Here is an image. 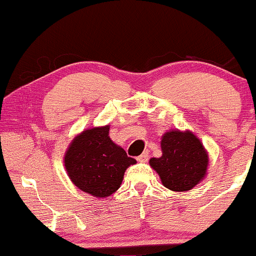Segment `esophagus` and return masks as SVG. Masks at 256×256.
<instances>
[{
    "label": "esophagus",
    "instance_id": "obj_1",
    "mask_svg": "<svg viewBox=\"0 0 256 256\" xmlns=\"http://www.w3.org/2000/svg\"><path fill=\"white\" fill-rule=\"evenodd\" d=\"M148 158H149L148 152H144L142 155H140V156L137 158V160L140 161V162H146V161H148Z\"/></svg>",
    "mask_w": 256,
    "mask_h": 256
}]
</instances>
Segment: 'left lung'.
Instances as JSON below:
<instances>
[{
  "label": "left lung",
  "instance_id": "obj_1",
  "mask_svg": "<svg viewBox=\"0 0 256 256\" xmlns=\"http://www.w3.org/2000/svg\"><path fill=\"white\" fill-rule=\"evenodd\" d=\"M161 152L162 155L150 158L149 165L167 189L189 192L207 176L208 152L190 130L173 128L165 132L161 138Z\"/></svg>",
  "mask_w": 256,
  "mask_h": 256
}]
</instances>
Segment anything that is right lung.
Listing matches in <instances>:
<instances>
[{"label":"right lung","instance_id":"add662e5","mask_svg":"<svg viewBox=\"0 0 256 256\" xmlns=\"http://www.w3.org/2000/svg\"><path fill=\"white\" fill-rule=\"evenodd\" d=\"M136 162L110 140V125L82 131L73 138L64 156V168L72 183L98 198L116 192L128 167Z\"/></svg>","mask_w":256,"mask_h":256}]
</instances>
